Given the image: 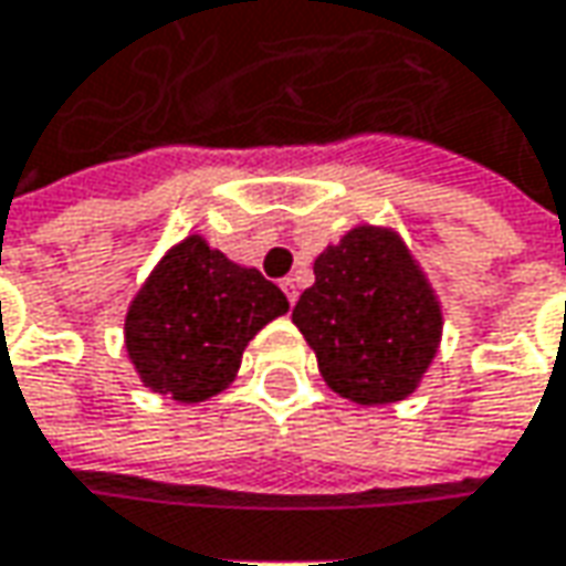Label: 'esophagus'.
I'll list each match as a JSON object with an SVG mask.
<instances>
[{
	"label": "esophagus",
	"instance_id": "34e87169",
	"mask_svg": "<svg viewBox=\"0 0 566 566\" xmlns=\"http://www.w3.org/2000/svg\"><path fill=\"white\" fill-rule=\"evenodd\" d=\"M280 286H283V293H286L290 305H293L295 298H298V283H295L293 276H283V280H280Z\"/></svg>",
	"mask_w": 566,
	"mask_h": 566
}]
</instances>
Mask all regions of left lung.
Here are the masks:
<instances>
[{
	"label": "left lung",
	"mask_w": 566,
	"mask_h": 566,
	"mask_svg": "<svg viewBox=\"0 0 566 566\" xmlns=\"http://www.w3.org/2000/svg\"><path fill=\"white\" fill-rule=\"evenodd\" d=\"M293 324L327 387L359 402L406 400L441 343V302L394 229L356 227L317 254Z\"/></svg>",
	"instance_id": "8db88e82"
}]
</instances>
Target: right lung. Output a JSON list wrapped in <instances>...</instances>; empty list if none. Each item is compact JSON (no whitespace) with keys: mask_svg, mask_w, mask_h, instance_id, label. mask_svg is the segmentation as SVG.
Returning <instances> with one entry per match:
<instances>
[{"mask_svg":"<svg viewBox=\"0 0 566 566\" xmlns=\"http://www.w3.org/2000/svg\"><path fill=\"white\" fill-rule=\"evenodd\" d=\"M286 312V295L261 271L188 235L166 251L132 298L125 349L144 387L201 402L227 390L251 337Z\"/></svg>","mask_w":566,"mask_h":566,"instance_id":"obj_1","label":"right lung"}]
</instances>
